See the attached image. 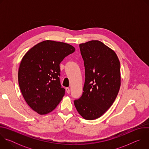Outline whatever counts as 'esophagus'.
I'll return each mask as SVG.
<instances>
[{"label": "esophagus", "mask_w": 149, "mask_h": 149, "mask_svg": "<svg viewBox=\"0 0 149 149\" xmlns=\"http://www.w3.org/2000/svg\"><path fill=\"white\" fill-rule=\"evenodd\" d=\"M65 90H66V91H67V93H68V94H70V88H65Z\"/></svg>", "instance_id": "34e87169"}]
</instances>
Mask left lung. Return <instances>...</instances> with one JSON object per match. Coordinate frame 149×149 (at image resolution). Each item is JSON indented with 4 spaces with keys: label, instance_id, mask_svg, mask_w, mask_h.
<instances>
[{
    "label": "left lung",
    "instance_id": "8db88e82",
    "mask_svg": "<svg viewBox=\"0 0 149 149\" xmlns=\"http://www.w3.org/2000/svg\"><path fill=\"white\" fill-rule=\"evenodd\" d=\"M86 79L82 96L74 100L85 119L100 117L112 105L120 85V63L115 52L99 40L79 44Z\"/></svg>",
    "mask_w": 149,
    "mask_h": 149
}]
</instances>
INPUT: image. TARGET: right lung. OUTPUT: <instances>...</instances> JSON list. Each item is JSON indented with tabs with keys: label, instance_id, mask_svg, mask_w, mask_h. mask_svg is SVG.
<instances>
[{
	"label": "right lung",
	"instance_id": "add662e5",
	"mask_svg": "<svg viewBox=\"0 0 149 149\" xmlns=\"http://www.w3.org/2000/svg\"><path fill=\"white\" fill-rule=\"evenodd\" d=\"M75 49L61 42L47 40L36 44L23 57L18 82L29 107L40 115L53 111L65 94L60 83V63Z\"/></svg>",
	"mask_w": 149,
	"mask_h": 149
}]
</instances>
